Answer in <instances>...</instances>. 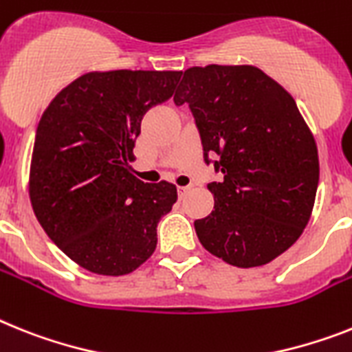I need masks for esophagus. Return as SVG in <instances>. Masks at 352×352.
I'll use <instances>...</instances> for the list:
<instances>
[{
	"mask_svg": "<svg viewBox=\"0 0 352 352\" xmlns=\"http://www.w3.org/2000/svg\"><path fill=\"white\" fill-rule=\"evenodd\" d=\"M188 190H190V186H179V197H184L186 193H188Z\"/></svg>",
	"mask_w": 352,
	"mask_h": 352,
	"instance_id": "obj_1",
	"label": "esophagus"
}]
</instances>
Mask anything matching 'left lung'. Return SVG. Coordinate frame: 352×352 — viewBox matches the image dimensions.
<instances>
[{"label": "left lung", "mask_w": 352, "mask_h": 352, "mask_svg": "<svg viewBox=\"0 0 352 352\" xmlns=\"http://www.w3.org/2000/svg\"><path fill=\"white\" fill-rule=\"evenodd\" d=\"M173 102L188 103L204 159H217L214 209L195 221L204 249L229 265H267L288 250L311 217L318 152L292 94L259 67L184 71Z\"/></svg>", "instance_id": "1"}]
</instances>
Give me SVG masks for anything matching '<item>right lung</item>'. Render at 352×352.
<instances>
[{"instance_id": "right-lung-1", "label": "right lung", "mask_w": 352, "mask_h": 352, "mask_svg": "<svg viewBox=\"0 0 352 352\" xmlns=\"http://www.w3.org/2000/svg\"><path fill=\"white\" fill-rule=\"evenodd\" d=\"M182 71H91L41 116L30 162L35 217L67 258L98 276H125L157 245V223L177 202L166 181L132 175L141 120L166 102Z\"/></svg>"}]
</instances>
